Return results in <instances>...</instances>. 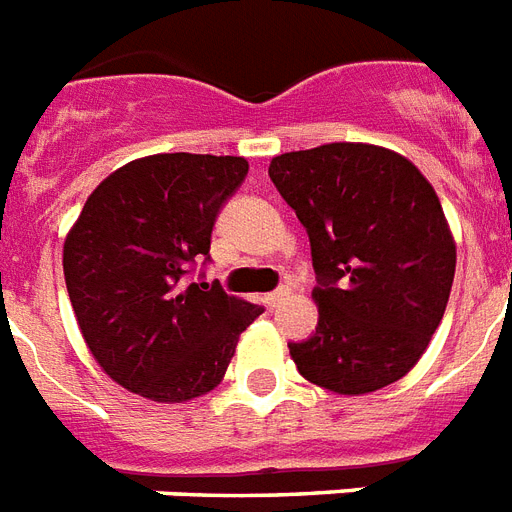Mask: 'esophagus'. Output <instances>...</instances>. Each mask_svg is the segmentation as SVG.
I'll return each mask as SVG.
<instances>
[{
	"label": "esophagus",
	"mask_w": 512,
	"mask_h": 512,
	"mask_svg": "<svg viewBox=\"0 0 512 512\" xmlns=\"http://www.w3.org/2000/svg\"><path fill=\"white\" fill-rule=\"evenodd\" d=\"M289 297V289L287 287H279L276 292H271V295H265V303L271 305V308H279L281 300H287Z\"/></svg>",
	"instance_id": "34e87169"
}]
</instances>
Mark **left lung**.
I'll return each mask as SVG.
<instances>
[{
	"label": "left lung",
	"instance_id": "obj_1",
	"mask_svg": "<svg viewBox=\"0 0 512 512\" xmlns=\"http://www.w3.org/2000/svg\"><path fill=\"white\" fill-rule=\"evenodd\" d=\"M311 236L316 335L289 342L305 380L364 396L412 372L444 319L457 247L433 185L372 143L273 156L268 167Z\"/></svg>",
	"mask_w": 512,
	"mask_h": 512
}]
</instances>
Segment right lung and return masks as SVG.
<instances>
[{
    "label": "right lung",
    "mask_w": 512,
    "mask_h": 512,
    "mask_svg": "<svg viewBox=\"0 0 512 512\" xmlns=\"http://www.w3.org/2000/svg\"><path fill=\"white\" fill-rule=\"evenodd\" d=\"M247 170L244 156H143L111 172L71 225L63 273L76 324L100 369L130 393L185 404L215 390L263 313L217 284L183 287Z\"/></svg>",
    "instance_id": "right-lung-1"
}]
</instances>
